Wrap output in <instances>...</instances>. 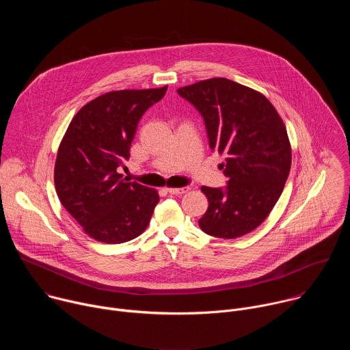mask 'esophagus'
<instances>
[{
  "label": "esophagus",
  "instance_id": "obj_1",
  "mask_svg": "<svg viewBox=\"0 0 350 350\" xmlns=\"http://www.w3.org/2000/svg\"><path fill=\"white\" fill-rule=\"evenodd\" d=\"M170 193H173V195H183V193H185V192H188L189 191V187H181V188H169L167 189Z\"/></svg>",
  "mask_w": 350,
  "mask_h": 350
}]
</instances>
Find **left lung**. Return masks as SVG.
I'll list each match as a JSON object with an SVG mask.
<instances>
[{
    "label": "left lung",
    "instance_id": "1",
    "mask_svg": "<svg viewBox=\"0 0 350 350\" xmlns=\"http://www.w3.org/2000/svg\"><path fill=\"white\" fill-rule=\"evenodd\" d=\"M202 115L209 145L224 154L226 188L202 187L209 208L199 227L238 238L259 227L284 189L292 162L285 124L269 99L246 85L215 77L177 90Z\"/></svg>",
    "mask_w": 350,
    "mask_h": 350
}]
</instances>
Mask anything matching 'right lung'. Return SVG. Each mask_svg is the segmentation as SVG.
Instances as JSON below:
<instances>
[{
    "instance_id": "add662e5",
    "label": "right lung",
    "mask_w": 350,
    "mask_h": 350,
    "mask_svg": "<svg viewBox=\"0 0 350 350\" xmlns=\"http://www.w3.org/2000/svg\"><path fill=\"white\" fill-rule=\"evenodd\" d=\"M167 85L120 90L96 96L72 119L58 148L54 181L64 208L91 238L122 243L145 231L159 202L158 191L119 173L141 116Z\"/></svg>"
}]
</instances>
